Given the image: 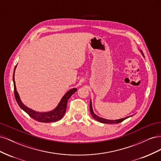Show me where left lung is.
Returning a JSON list of instances; mask_svg holds the SVG:
<instances>
[{"label":"left lung","instance_id":"8db88e82","mask_svg":"<svg viewBox=\"0 0 161 161\" xmlns=\"http://www.w3.org/2000/svg\"><path fill=\"white\" fill-rule=\"evenodd\" d=\"M141 52L142 53V52L141 51ZM142 55L144 56V53H142ZM90 111H91V114L92 116V118L94 119H95L97 121H99L101 123H104V124H118L121 122V121H123L124 119H127L129 117H127V118H122V119H117V120H109V119H105L103 118H99V116H97V115H95L94 114L93 111H92V103H91V101H90Z\"/></svg>","mask_w":161,"mask_h":161}]
</instances>
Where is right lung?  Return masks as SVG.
I'll list each match as a JSON object with an SVG mask.
<instances>
[{"label": "right lung", "instance_id": "1", "mask_svg": "<svg viewBox=\"0 0 161 161\" xmlns=\"http://www.w3.org/2000/svg\"><path fill=\"white\" fill-rule=\"evenodd\" d=\"M15 68L16 66L14 67V70H15ZM14 70L13 73V82H14V97H15V99L19 107H20L23 111H25L26 113L31 117V118H32L33 119H34L37 121H40V122H46V123L54 122V121H57L62 118V117L64 116L66 110L68 100L69 99V98L72 96V95L74 94L75 92L77 91L76 88L72 89L69 91H68L66 92V93L64 95V97H62L59 104H58L57 108L55 109H53V111L50 112H46V113H40V112H37L30 108H28L27 107H26L21 102L20 98H19L18 92L16 90L15 82H14Z\"/></svg>", "mask_w": 161, "mask_h": 161}]
</instances>
